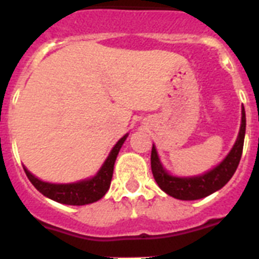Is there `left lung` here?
I'll return each mask as SVG.
<instances>
[{
	"mask_svg": "<svg viewBox=\"0 0 259 259\" xmlns=\"http://www.w3.org/2000/svg\"><path fill=\"white\" fill-rule=\"evenodd\" d=\"M246 130V115L245 109L242 106V121H241V129H239L238 138L235 141L234 146L230 150L226 158L213 170L197 177H174L170 176L158 158L157 150L154 145L151 149V171L153 177L158 186L165 191L166 194L171 195L174 198L182 199V201H194V199L205 198L207 195L213 194L214 191L220 190L228 184L229 180L233 177L235 170L238 167L241 161V155L243 150V141H245Z\"/></svg>",
	"mask_w": 259,
	"mask_h": 259,
	"instance_id": "obj_1",
	"label": "left lung"
}]
</instances>
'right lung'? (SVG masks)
Here are the masks:
<instances>
[{"label": "right lung", "mask_w": 259, "mask_h": 259, "mask_svg": "<svg viewBox=\"0 0 259 259\" xmlns=\"http://www.w3.org/2000/svg\"><path fill=\"white\" fill-rule=\"evenodd\" d=\"M127 134L121 138V140L114 145V148L111 149L110 154L104 162L100 171L90 180H83L74 184H49L44 182L34 177L33 174L24 167L25 173L31 184L34 185V188L48 197L53 199L56 202L65 203V205H88V203L97 202L106 194V191L110 188L111 177H113V169H114V162L117 155L119 153V149L122 148Z\"/></svg>", "instance_id": "add662e5"}]
</instances>
